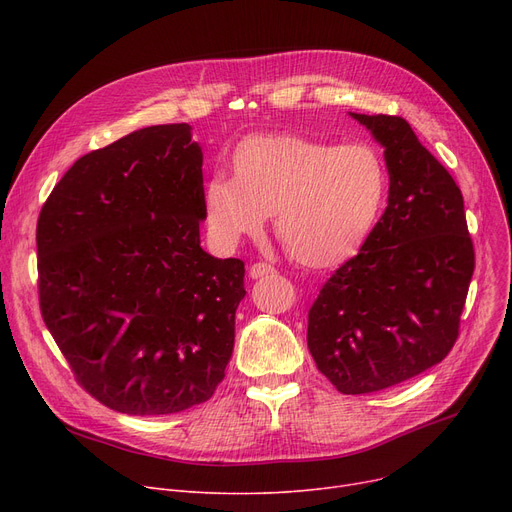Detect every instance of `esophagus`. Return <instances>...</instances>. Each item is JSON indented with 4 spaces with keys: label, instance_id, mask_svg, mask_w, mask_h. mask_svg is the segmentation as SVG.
Here are the masks:
<instances>
[{
    "label": "esophagus",
    "instance_id": "1",
    "mask_svg": "<svg viewBox=\"0 0 512 512\" xmlns=\"http://www.w3.org/2000/svg\"><path fill=\"white\" fill-rule=\"evenodd\" d=\"M272 274H276V267H274V265H270V263H263V261L253 263V265H251V270H249V276H251L253 280H257V278H265V276H272Z\"/></svg>",
    "mask_w": 512,
    "mask_h": 512
}]
</instances>
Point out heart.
Listing matches in <instances>:
<instances>
[{
    "label": "heart",
    "mask_w": 512,
    "mask_h": 512,
    "mask_svg": "<svg viewBox=\"0 0 512 512\" xmlns=\"http://www.w3.org/2000/svg\"><path fill=\"white\" fill-rule=\"evenodd\" d=\"M234 176L203 184L207 222L222 245L259 234L276 213L286 253L307 267L351 259L388 195V168L369 143L328 145L297 134H255L232 155Z\"/></svg>",
    "instance_id": "b5f03b06"
}]
</instances>
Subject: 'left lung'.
<instances>
[{
    "mask_svg": "<svg viewBox=\"0 0 512 512\" xmlns=\"http://www.w3.org/2000/svg\"><path fill=\"white\" fill-rule=\"evenodd\" d=\"M386 157L388 207L359 255L309 309L307 346L342 394H369L438 365L459 338L475 270L461 188L400 116L351 114Z\"/></svg>",
    "mask_w": 512,
    "mask_h": 512,
    "instance_id": "8db88e82",
    "label": "left lung"
}]
</instances>
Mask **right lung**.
Masks as SVG:
<instances>
[{
	"instance_id": "right-lung-1",
	"label": "right lung",
	"mask_w": 512,
	"mask_h": 512,
	"mask_svg": "<svg viewBox=\"0 0 512 512\" xmlns=\"http://www.w3.org/2000/svg\"><path fill=\"white\" fill-rule=\"evenodd\" d=\"M201 166L188 124L141 128L76 159L41 207L43 321L118 413H180L226 375L245 263L201 249Z\"/></svg>"
}]
</instances>
